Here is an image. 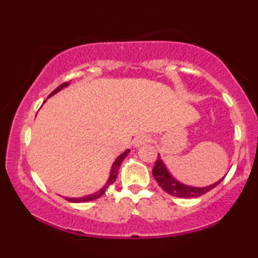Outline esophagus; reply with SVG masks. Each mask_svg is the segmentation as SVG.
I'll return each mask as SVG.
<instances>
[{
	"mask_svg": "<svg viewBox=\"0 0 258 258\" xmlns=\"http://www.w3.org/2000/svg\"><path fill=\"white\" fill-rule=\"evenodd\" d=\"M149 142H150V138L148 137V136H139V137L135 139V142H133V146H135L136 148H138L141 146H144V144L149 143Z\"/></svg>",
	"mask_w": 258,
	"mask_h": 258,
	"instance_id": "34e87169",
	"label": "esophagus"
}]
</instances>
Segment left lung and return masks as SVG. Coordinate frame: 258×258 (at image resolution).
<instances>
[{"mask_svg":"<svg viewBox=\"0 0 258 258\" xmlns=\"http://www.w3.org/2000/svg\"><path fill=\"white\" fill-rule=\"evenodd\" d=\"M153 176L154 178L156 179V182L159 183V185L161 186L166 193L172 195V197L184 198V199H191V198H198L206 194L207 191L214 189L216 185L220 184L224 177H222V178L218 179L217 182L206 186H193L184 184V183L179 182L178 179H176L172 174H171L166 164H165L164 160L161 159L160 155H158V160H156L155 166L153 168Z\"/></svg>","mask_w":258,"mask_h":258,"instance_id":"obj_1","label":"left lung"}]
</instances>
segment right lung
I'll list each match as a JSON object with an SVG mask.
<instances>
[{
    "instance_id": "obj_1",
    "label": "right lung",
    "mask_w": 258,
    "mask_h": 258,
    "mask_svg": "<svg viewBox=\"0 0 258 258\" xmlns=\"http://www.w3.org/2000/svg\"><path fill=\"white\" fill-rule=\"evenodd\" d=\"M69 85H70V82H64V84H61L60 86H58V87L55 88V90L53 91L51 94H49L48 98H49V97L54 96L55 93H58V92L63 90V88L68 87V86H69ZM44 102H46V100H44ZM44 102H43V103H44ZM128 153H130V149H127V150H125V152H123L122 154H120V155L117 156L116 159H115V161L112 162V165H111L110 173H109L108 180H106L105 184L103 185L102 188H100L98 191H96V193H93V194L85 195V197H81V198H68V197H67V198H65V199H68L69 201H72V203H87V201L96 200V199H98V198L102 197V195L105 193L106 189L109 188V185L112 184V183L115 182V179H116V177H117V173H119V168H120V166H121V164H122V161H123V160H125L126 156L128 155Z\"/></svg>"
}]
</instances>
